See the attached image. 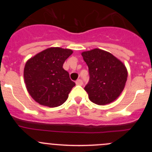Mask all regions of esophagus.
Here are the masks:
<instances>
[{
    "instance_id": "34e87169",
    "label": "esophagus",
    "mask_w": 152,
    "mask_h": 152,
    "mask_svg": "<svg viewBox=\"0 0 152 152\" xmlns=\"http://www.w3.org/2000/svg\"><path fill=\"white\" fill-rule=\"evenodd\" d=\"M76 85H83V82H82V79H78V80H76Z\"/></svg>"
}]
</instances>
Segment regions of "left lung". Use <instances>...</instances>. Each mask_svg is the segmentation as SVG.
Wrapping results in <instances>:
<instances>
[{
  "instance_id": "obj_1",
  "label": "left lung",
  "mask_w": 152,
  "mask_h": 152,
  "mask_svg": "<svg viewBox=\"0 0 152 152\" xmlns=\"http://www.w3.org/2000/svg\"><path fill=\"white\" fill-rule=\"evenodd\" d=\"M82 56L90 73V82L85 87L89 99L98 105L115 101L127 80L125 65L111 53L99 48L82 52Z\"/></svg>"
}]
</instances>
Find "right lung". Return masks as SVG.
Returning a JSON list of instances; mask_svg holds the SVG:
<instances>
[{"label": "right lung", "mask_w": 152, "mask_h": 152, "mask_svg": "<svg viewBox=\"0 0 152 152\" xmlns=\"http://www.w3.org/2000/svg\"><path fill=\"white\" fill-rule=\"evenodd\" d=\"M73 50L51 47L28 59L23 71L29 95L39 104L48 107L62 105L76 84L62 67Z\"/></svg>", "instance_id": "obj_1"}]
</instances>
